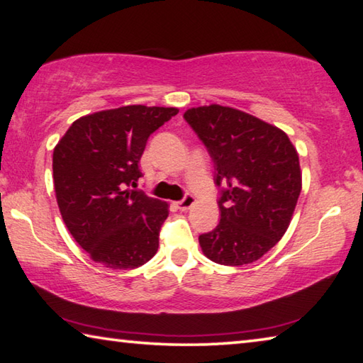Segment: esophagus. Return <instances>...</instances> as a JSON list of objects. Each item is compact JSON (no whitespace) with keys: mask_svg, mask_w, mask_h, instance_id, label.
Here are the masks:
<instances>
[{"mask_svg":"<svg viewBox=\"0 0 363 363\" xmlns=\"http://www.w3.org/2000/svg\"><path fill=\"white\" fill-rule=\"evenodd\" d=\"M194 202H196V198L193 194H189V193H186L185 194V198H183L182 201H178V202H175V206H177V208H180V211H188L189 207H193L194 206Z\"/></svg>","mask_w":363,"mask_h":363,"instance_id":"34e87169","label":"esophagus"}]
</instances>
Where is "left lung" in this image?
Instances as JSON below:
<instances>
[{
  "label": "left lung",
  "mask_w": 363,
  "mask_h": 363,
  "mask_svg": "<svg viewBox=\"0 0 363 363\" xmlns=\"http://www.w3.org/2000/svg\"><path fill=\"white\" fill-rule=\"evenodd\" d=\"M211 155L220 188V223L201 234L212 262L242 266L269 252L287 231L301 193L300 159L277 127L230 106L183 114Z\"/></svg>",
  "instance_id": "1"
}]
</instances>
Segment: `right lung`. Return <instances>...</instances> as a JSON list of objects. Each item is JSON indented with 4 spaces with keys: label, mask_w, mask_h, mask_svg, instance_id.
<instances>
[{
    "label": "right lung",
    "mask_w": 363,
    "mask_h": 363,
    "mask_svg": "<svg viewBox=\"0 0 363 363\" xmlns=\"http://www.w3.org/2000/svg\"><path fill=\"white\" fill-rule=\"evenodd\" d=\"M177 108L129 105L87 114L54 148V188L62 218L94 262L133 269L155 257L167 204L137 182L138 161L152 132Z\"/></svg>",
    "instance_id": "add662e5"
}]
</instances>
